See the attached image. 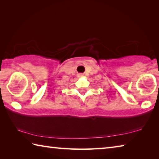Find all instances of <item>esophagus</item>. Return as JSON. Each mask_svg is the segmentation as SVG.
<instances>
[{"instance_id":"34e87169","label":"esophagus","mask_w":159,"mask_h":159,"mask_svg":"<svg viewBox=\"0 0 159 159\" xmlns=\"http://www.w3.org/2000/svg\"><path fill=\"white\" fill-rule=\"evenodd\" d=\"M78 76H79V77H81V76H83V75L82 74H79Z\"/></svg>"}]
</instances>
